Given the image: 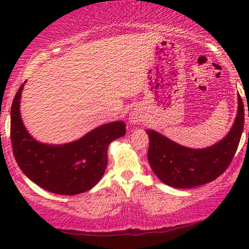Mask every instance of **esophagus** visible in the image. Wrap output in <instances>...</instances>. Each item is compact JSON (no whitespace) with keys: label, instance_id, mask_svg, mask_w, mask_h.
Segmentation results:
<instances>
[{"label":"esophagus","instance_id":"esophagus-1","mask_svg":"<svg viewBox=\"0 0 249 249\" xmlns=\"http://www.w3.org/2000/svg\"><path fill=\"white\" fill-rule=\"evenodd\" d=\"M129 124L132 125H136V124H140L142 122L145 121V115L144 113L142 112L141 108L138 107H135L132 112L129 113Z\"/></svg>","mask_w":249,"mask_h":249}]
</instances>
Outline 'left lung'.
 Returning a JSON list of instances; mask_svg holds the SVG:
<instances>
[{
    "label": "left lung",
    "mask_w": 249,
    "mask_h": 249,
    "mask_svg": "<svg viewBox=\"0 0 249 249\" xmlns=\"http://www.w3.org/2000/svg\"><path fill=\"white\" fill-rule=\"evenodd\" d=\"M244 104L238 94V109L229 134L216 144L195 149L179 145L153 129L149 137L148 161L155 175L169 187L189 189L215 180L230 166L244 129ZM249 116V115H248Z\"/></svg>",
    "instance_id": "1"
}]
</instances>
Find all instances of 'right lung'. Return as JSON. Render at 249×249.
<instances>
[{
	"instance_id": "obj_1",
	"label": "right lung",
	"mask_w": 249,
	"mask_h": 249,
	"mask_svg": "<svg viewBox=\"0 0 249 249\" xmlns=\"http://www.w3.org/2000/svg\"><path fill=\"white\" fill-rule=\"evenodd\" d=\"M25 82L15 94L11 107L12 147L20 170L34 183L56 195L74 196L89 191L103 177L108 145L124 136L125 123L116 121L101 125L67 144H44L31 136L20 116Z\"/></svg>"
}]
</instances>
